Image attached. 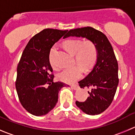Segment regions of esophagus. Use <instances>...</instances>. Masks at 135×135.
<instances>
[{"label":"esophagus","mask_w":135,"mask_h":135,"mask_svg":"<svg viewBox=\"0 0 135 135\" xmlns=\"http://www.w3.org/2000/svg\"><path fill=\"white\" fill-rule=\"evenodd\" d=\"M71 87L72 89H74V90H77V89H79V86H78V85H77V84L72 85H71Z\"/></svg>","instance_id":"obj_1"}]
</instances>
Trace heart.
I'll return each instance as SVG.
<instances>
[{
    "instance_id": "1",
    "label": "heart",
    "mask_w": 135,
    "mask_h": 135,
    "mask_svg": "<svg viewBox=\"0 0 135 135\" xmlns=\"http://www.w3.org/2000/svg\"><path fill=\"white\" fill-rule=\"evenodd\" d=\"M65 49L70 54L75 55V62L78 65L67 68L57 74V79L67 83H71L81 78L83 69L85 71L90 70L95 64L97 50L95 44L91 40L82 41L79 39H70L64 44ZM57 45H54L49 54V61L54 69L58 68L55 61V54Z\"/></svg>"
}]
</instances>
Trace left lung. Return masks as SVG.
<instances>
[{
	"mask_svg": "<svg viewBox=\"0 0 135 135\" xmlns=\"http://www.w3.org/2000/svg\"><path fill=\"white\" fill-rule=\"evenodd\" d=\"M81 37L92 41L97 50V61L92 71L79 81L81 88H91L89 96L84 102H75L85 113L99 115L107 109L113 100L119 84L118 63L113 49L107 36L92 27L70 30L65 38Z\"/></svg>",
	"mask_w": 135,
	"mask_h": 135,
	"instance_id": "left-lung-1",
	"label": "left lung"
}]
</instances>
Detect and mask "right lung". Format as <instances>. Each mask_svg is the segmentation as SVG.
<instances>
[{"mask_svg":"<svg viewBox=\"0 0 135 135\" xmlns=\"http://www.w3.org/2000/svg\"><path fill=\"white\" fill-rule=\"evenodd\" d=\"M68 30L47 28L32 37L23 51L17 67L16 89L20 103L35 116L53 109L61 88L68 85L54 82L49 61L50 49Z\"/></svg>","mask_w":135,"mask_h":135,"instance_id":"obj_1","label":"right lung"}]
</instances>
